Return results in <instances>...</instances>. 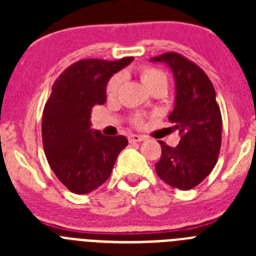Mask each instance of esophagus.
I'll return each instance as SVG.
<instances>
[{"instance_id":"esophagus-1","label":"esophagus","mask_w":256,"mask_h":256,"mask_svg":"<svg viewBox=\"0 0 256 256\" xmlns=\"http://www.w3.org/2000/svg\"><path fill=\"white\" fill-rule=\"evenodd\" d=\"M144 136H138V134H130L128 136V141L130 142V144H132V142H142V141H144Z\"/></svg>"}]
</instances>
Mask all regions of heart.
<instances>
[{
    "mask_svg": "<svg viewBox=\"0 0 256 256\" xmlns=\"http://www.w3.org/2000/svg\"><path fill=\"white\" fill-rule=\"evenodd\" d=\"M140 78H141L142 83L148 90H154L155 87H165L168 86V76L162 70L158 69L154 66H142L140 69ZM122 84V76L120 74H115L112 78L108 79V84H106V96L108 98L116 96L119 88ZM144 116L141 115H134L132 118V124L134 126H144Z\"/></svg>",
    "mask_w": 256,
    "mask_h": 256,
    "instance_id": "b5f03b06",
    "label": "heart"
}]
</instances>
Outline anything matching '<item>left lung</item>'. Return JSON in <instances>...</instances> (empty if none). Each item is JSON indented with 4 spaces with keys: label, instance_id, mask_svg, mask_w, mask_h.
<instances>
[{
    "label": "left lung",
    "instance_id": "1",
    "mask_svg": "<svg viewBox=\"0 0 256 256\" xmlns=\"http://www.w3.org/2000/svg\"><path fill=\"white\" fill-rule=\"evenodd\" d=\"M151 61H162L173 70L177 94L169 120L180 133L177 148L159 141L162 156L155 164L156 174L174 188L191 190L218 162L222 114L216 90L204 70L177 52H165Z\"/></svg>",
    "mask_w": 256,
    "mask_h": 256
}]
</instances>
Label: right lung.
Returning <instances> with one entry per match:
<instances>
[{"instance_id": "obj_1", "label": "right lung", "mask_w": 256, "mask_h": 256, "mask_svg": "<svg viewBox=\"0 0 256 256\" xmlns=\"http://www.w3.org/2000/svg\"><path fill=\"white\" fill-rule=\"evenodd\" d=\"M132 60H79L52 86L42 115L44 150L56 177L74 194H88L105 183L128 144L124 136L94 132L90 119L92 108L105 104L108 78Z\"/></svg>"}]
</instances>
